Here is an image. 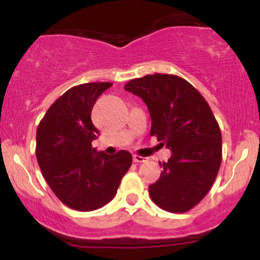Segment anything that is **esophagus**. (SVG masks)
Segmentation results:
<instances>
[{
	"label": "esophagus",
	"mask_w": 260,
	"mask_h": 260,
	"mask_svg": "<svg viewBox=\"0 0 260 260\" xmlns=\"http://www.w3.org/2000/svg\"><path fill=\"white\" fill-rule=\"evenodd\" d=\"M133 159L135 163H143V162H147L148 158L145 157H142V156H138V155H134L133 156Z\"/></svg>",
	"instance_id": "1"
}]
</instances>
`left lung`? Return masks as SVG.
<instances>
[{
  "label": "left lung",
  "mask_w": 260,
  "mask_h": 260,
  "mask_svg": "<svg viewBox=\"0 0 260 260\" xmlns=\"http://www.w3.org/2000/svg\"><path fill=\"white\" fill-rule=\"evenodd\" d=\"M143 99L151 136L172 150L159 179L149 186L151 200L172 213L195 207L213 186L221 165V131L208 103L183 78L148 74L124 86Z\"/></svg>",
  "instance_id": "left-lung-1"
}]
</instances>
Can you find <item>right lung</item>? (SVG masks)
Wrapping results in <instances>:
<instances>
[{"label": "right lung", "mask_w": 260, "mask_h": 260, "mask_svg": "<svg viewBox=\"0 0 260 260\" xmlns=\"http://www.w3.org/2000/svg\"><path fill=\"white\" fill-rule=\"evenodd\" d=\"M111 83H87L66 91L51 105L37 130V159L46 182L63 205L94 211L115 198L133 163L129 151L97 152L99 131L91 112Z\"/></svg>", "instance_id": "obj_1"}]
</instances>
